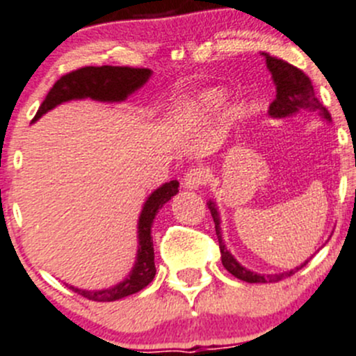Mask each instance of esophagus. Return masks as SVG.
<instances>
[{"instance_id":"esophagus-1","label":"esophagus","mask_w":356,"mask_h":356,"mask_svg":"<svg viewBox=\"0 0 356 356\" xmlns=\"http://www.w3.org/2000/svg\"><path fill=\"white\" fill-rule=\"evenodd\" d=\"M208 170L204 167H195L191 170L186 172L184 175V186L189 189H198L201 186H204L208 182Z\"/></svg>"}]
</instances>
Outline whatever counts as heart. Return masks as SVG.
Returning a JSON list of instances; mask_svg holds the SVG:
<instances>
[{
  "instance_id": "b5f03b06",
  "label": "heart",
  "mask_w": 356,
  "mask_h": 356,
  "mask_svg": "<svg viewBox=\"0 0 356 356\" xmlns=\"http://www.w3.org/2000/svg\"><path fill=\"white\" fill-rule=\"evenodd\" d=\"M224 102V95L217 89H210V91H204L203 95L196 99L195 103V108L198 111H211V110H217L218 106L222 105Z\"/></svg>"
}]
</instances>
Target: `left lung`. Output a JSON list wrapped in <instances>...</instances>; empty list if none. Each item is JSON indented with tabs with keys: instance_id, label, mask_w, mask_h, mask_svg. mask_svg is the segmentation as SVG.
Masks as SVG:
<instances>
[{
	"instance_id": "left-lung-1",
	"label": "left lung",
	"mask_w": 356,
	"mask_h": 356,
	"mask_svg": "<svg viewBox=\"0 0 356 356\" xmlns=\"http://www.w3.org/2000/svg\"><path fill=\"white\" fill-rule=\"evenodd\" d=\"M265 62H267V68L270 70L272 79H274L275 84V99L268 106V115L274 118H284L291 117V115L298 113L301 110L307 111H315V113L321 115L325 120H331V113L327 108L318 102V98L315 96L314 86H312L310 77L305 74L303 70H300L298 67H293L291 63L284 62V60L277 58V56H270L268 53H264ZM210 208V213L213 217L215 222V232H217L218 238V246H220V254H222V265L231 272L234 277L241 279L246 282H279L282 279L289 277L294 272L300 270L303 265L308 264V260L305 264H301L300 267L293 268V270L282 272V274H254V272L246 270L241 264L236 261V258L225 248L224 241H222V231H220V217H218V211L215 208V204L208 203Z\"/></svg>"
}]
</instances>
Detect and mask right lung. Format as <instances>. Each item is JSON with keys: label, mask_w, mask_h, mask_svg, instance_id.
<instances>
[{"label": "right lung", "mask_w": 356, "mask_h": 356, "mask_svg": "<svg viewBox=\"0 0 356 356\" xmlns=\"http://www.w3.org/2000/svg\"><path fill=\"white\" fill-rule=\"evenodd\" d=\"M152 75L149 68H132V67H82L79 70L68 72L62 75L49 89L48 96L44 98L42 105L39 106L34 120H38L46 111L55 108L60 103L70 102V99L91 98L96 102H124L129 95L138 91ZM32 120V122H34ZM179 193V182L170 181L153 191L146 200L139 215L138 224V257L132 267L131 274L118 282L117 286L102 291H86L68 286L81 296L92 301H115L120 298L134 294L149 284L156 274L155 268V251H153L152 225L153 218L156 217L158 210L167 203L168 200Z\"/></svg>", "instance_id": "obj_1"}]
</instances>
